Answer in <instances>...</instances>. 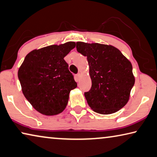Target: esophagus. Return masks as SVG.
Returning <instances> with one entry per match:
<instances>
[{
  "label": "esophagus",
  "mask_w": 157,
  "mask_h": 157,
  "mask_svg": "<svg viewBox=\"0 0 157 157\" xmlns=\"http://www.w3.org/2000/svg\"><path fill=\"white\" fill-rule=\"evenodd\" d=\"M80 77H81V74L79 73L76 75V78H77V79H79V78H80Z\"/></svg>",
  "instance_id": "esophagus-1"
}]
</instances>
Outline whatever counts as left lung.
I'll return each instance as SVG.
<instances>
[{
  "mask_svg": "<svg viewBox=\"0 0 157 157\" xmlns=\"http://www.w3.org/2000/svg\"><path fill=\"white\" fill-rule=\"evenodd\" d=\"M76 48L87 57L91 87L84 96L89 107L102 114L122 108L135 83L131 62L112 45L78 42Z\"/></svg>",
  "mask_w": 157,
  "mask_h": 157,
  "instance_id": "8db88e82",
  "label": "left lung"
}]
</instances>
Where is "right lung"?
<instances>
[{"label":"right lung","mask_w":157,"mask_h":157,"mask_svg":"<svg viewBox=\"0 0 157 157\" xmlns=\"http://www.w3.org/2000/svg\"><path fill=\"white\" fill-rule=\"evenodd\" d=\"M75 47L74 42L54 44L35 49L25 57L18 78L24 96L40 113L52 116L62 113L70 92L77 87L64 60Z\"/></svg>","instance_id":"obj_1"}]
</instances>
